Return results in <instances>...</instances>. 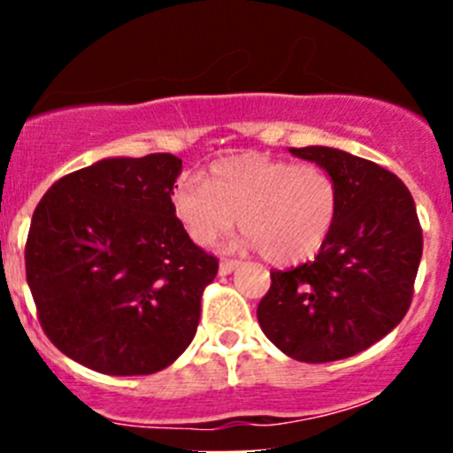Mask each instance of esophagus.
Instances as JSON below:
<instances>
[{"instance_id": "obj_1", "label": "esophagus", "mask_w": 453, "mask_h": 453, "mask_svg": "<svg viewBox=\"0 0 453 453\" xmlns=\"http://www.w3.org/2000/svg\"><path fill=\"white\" fill-rule=\"evenodd\" d=\"M239 265H241V260H234V258H223V260H221V265H219V273H221V276H227V273L234 272V269L239 267Z\"/></svg>"}]
</instances>
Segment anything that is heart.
Listing matches in <instances>:
<instances>
[{"label":"heart","mask_w":453,"mask_h":453,"mask_svg":"<svg viewBox=\"0 0 453 453\" xmlns=\"http://www.w3.org/2000/svg\"><path fill=\"white\" fill-rule=\"evenodd\" d=\"M175 217L201 248L241 217L245 243L273 265H296L322 250L340 212V186L318 164L234 155L210 166L208 181L181 175L171 190Z\"/></svg>","instance_id":"1"}]
</instances>
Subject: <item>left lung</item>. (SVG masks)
<instances>
[{
    "instance_id": "obj_1",
    "label": "left lung",
    "mask_w": 453,
    "mask_h": 453,
    "mask_svg": "<svg viewBox=\"0 0 453 453\" xmlns=\"http://www.w3.org/2000/svg\"><path fill=\"white\" fill-rule=\"evenodd\" d=\"M289 153L335 177L340 212L315 260L273 269L256 315L289 357L337 362L386 337L408 313L423 230L412 195L395 173L331 146Z\"/></svg>"
}]
</instances>
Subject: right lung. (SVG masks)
<instances>
[{
    "label": "right lung",
    "instance_id": "add662e5",
    "mask_svg": "<svg viewBox=\"0 0 453 453\" xmlns=\"http://www.w3.org/2000/svg\"><path fill=\"white\" fill-rule=\"evenodd\" d=\"M171 153L107 157L50 186L32 214L26 278L54 346L96 372L171 366L193 342L219 260L190 241Z\"/></svg>",
    "mask_w": 453,
    "mask_h": 453
}]
</instances>
